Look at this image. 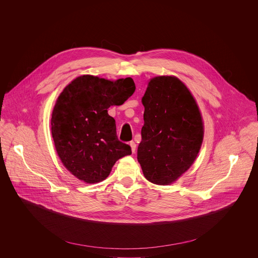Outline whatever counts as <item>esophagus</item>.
<instances>
[{"label":"esophagus","instance_id":"1","mask_svg":"<svg viewBox=\"0 0 258 258\" xmlns=\"http://www.w3.org/2000/svg\"><path fill=\"white\" fill-rule=\"evenodd\" d=\"M130 147H131V151H132V153H135V150H136V144H135V142H130Z\"/></svg>","mask_w":258,"mask_h":258}]
</instances>
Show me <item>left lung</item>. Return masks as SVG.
I'll use <instances>...</instances> for the list:
<instances>
[{
  "mask_svg": "<svg viewBox=\"0 0 258 258\" xmlns=\"http://www.w3.org/2000/svg\"><path fill=\"white\" fill-rule=\"evenodd\" d=\"M144 126L137 159L144 177L159 185L175 183L196 161L204 121L184 82L174 75L152 77L142 97Z\"/></svg>",
  "mask_w": 258,
  "mask_h": 258,
  "instance_id": "left-lung-1",
  "label": "left lung"
}]
</instances>
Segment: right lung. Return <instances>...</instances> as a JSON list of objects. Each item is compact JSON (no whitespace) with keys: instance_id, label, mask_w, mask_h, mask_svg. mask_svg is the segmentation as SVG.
Here are the masks:
<instances>
[{"instance_id":"1","label":"right lung","mask_w":258,"mask_h":258,"mask_svg":"<svg viewBox=\"0 0 258 258\" xmlns=\"http://www.w3.org/2000/svg\"><path fill=\"white\" fill-rule=\"evenodd\" d=\"M131 77L109 80L81 75L57 97L50 120L56 153L75 178L86 183L104 181L119 159L131 155L120 142L110 106L122 105L135 91Z\"/></svg>"}]
</instances>
